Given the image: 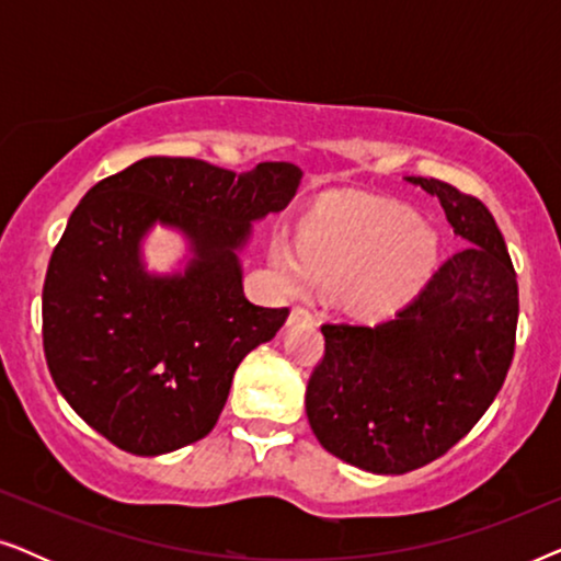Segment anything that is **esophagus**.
I'll use <instances>...</instances> for the list:
<instances>
[{
    "label": "esophagus",
    "instance_id": "34e87169",
    "mask_svg": "<svg viewBox=\"0 0 561 561\" xmlns=\"http://www.w3.org/2000/svg\"><path fill=\"white\" fill-rule=\"evenodd\" d=\"M290 321H313V313L309 309H304V306H296V309L290 311Z\"/></svg>",
    "mask_w": 561,
    "mask_h": 561
}]
</instances>
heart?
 <instances>
[{
	"label": "heart",
	"instance_id": "obj_1",
	"mask_svg": "<svg viewBox=\"0 0 561 561\" xmlns=\"http://www.w3.org/2000/svg\"><path fill=\"white\" fill-rule=\"evenodd\" d=\"M409 259L412 265L402 271ZM436 263L432 227L393 202H373L306 229L301 250L275 242L271 265L290 296L347 283V304L363 317H388L424 288Z\"/></svg>",
	"mask_w": 561,
	"mask_h": 561
}]
</instances>
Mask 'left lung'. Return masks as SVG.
Masks as SVG:
<instances>
[{
  "label": "left lung",
  "mask_w": 561,
  "mask_h": 561,
  "mask_svg": "<svg viewBox=\"0 0 561 561\" xmlns=\"http://www.w3.org/2000/svg\"><path fill=\"white\" fill-rule=\"evenodd\" d=\"M439 198L459 250L393 319L324 324V359L306 416L327 451L375 474L419 470L449 451L495 401L518 324V283L493 214L436 179H405Z\"/></svg>",
  "instance_id": "obj_1"
}]
</instances>
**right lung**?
<instances>
[{
    "label": "right lung",
    "instance_id": "right-lung-1",
    "mask_svg": "<svg viewBox=\"0 0 561 561\" xmlns=\"http://www.w3.org/2000/svg\"><path fill=\"white\" fill-rule=\"evenodd\" d=\"M298 183L290 163L232 173L156 156L89 188L45 273L43 347L60 396L94 432L140 457L211 432L237 365L288 319L244 298L240 252ZM156 224L187 240L173 274L144 265Z\"/></svg>",
    "mask_w": 561,
    "mask_h": 561
}]
</instances>
